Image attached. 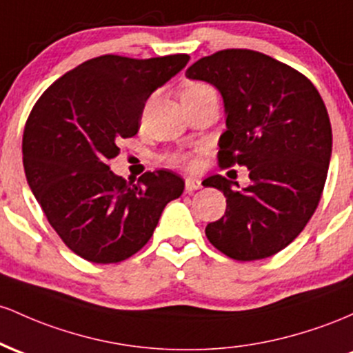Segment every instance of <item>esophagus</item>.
Instances as JSON below:
<instances>
[{
  "instance_id": "34e87169",
  "label": "esophagus",
  "mask_w": 353,
  "mask_h": 353,
  "mask_svg": "<svg viewBox=\"0 0 353 353\" xmlns=\"http://www.w3.org/2000/svg\"><path fill=\"white\" fill-rule=\"evenodd\" d=\"M200 187H201V183H200V180H196V178H187V180H185V188H187L188 193H193Z\"/></svg>"
}]
</instances>
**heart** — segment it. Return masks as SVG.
Returning a JSON list of instances; mask_svg holds the SVG:
<instances>
[{"label":"heart","mask_w":353,"mask_h":353,"mask_svg":"<svg viewBox=\"0 0 353 353\" xmlns=\"http://www.w3.org/2000/svg\"><path fill=\"white\" fill-rule=\"evenodd\" d=\"M205 91H213L210 88L208 85H205V83H190L181 91V98L183 97H195V94H200V93H205ZM175 161L176 163H185L187 166H193V161L190 160L188 157H175Z\"/></svg>","instance_id":"heart-1"}]
</instances>
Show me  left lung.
<instances>
[{
	"instance_id": "8db88e82",
	"label": "left lung",
	"mask_w": 353,
	"mask_h": 353,
	"mask_svg": "<svg viewBox=\"0 0 353 353\" xmlns=\"http://www.w3.org/2000/svg\"><path fill=\"white\" fill-rule=\"evenodd\" d=\"M185 74L220 91L227 130L219 165L245 166L250 178L241 190L221 175L203 180L227 198L207 239L240 262L275 255L299 236L322 196L332 157L325 103L307 77L259 51H219Z\"/></svg>"
}]
</instances>
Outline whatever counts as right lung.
<instances>
[{"instance_id": "add662e5", "label": "right lung", "mask_w": 353, "mask_h": 353, "mask_svg": "<svg viewBox=\"0 0 353 353\" xmlns=\"http://www.w3.org/2000/svg\"><path fill=\"white\" fill-rule=\"evenodd\" d=\"M188 54L133 59L105 54L50 86L28 118L23 165L28 185L66 247L93 263L130 259L152 239L161 212L183 193L170 170L138 183L110 170L118 140L140 130L145 103L187 66Z\"/></svg>"}]
</instances>
